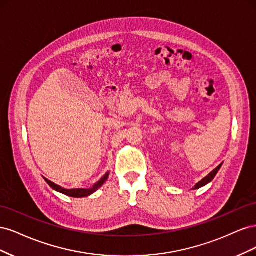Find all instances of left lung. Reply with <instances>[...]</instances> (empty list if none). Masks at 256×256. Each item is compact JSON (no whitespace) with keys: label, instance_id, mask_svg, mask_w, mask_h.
<instances>
[{"label":"left lung","instance_id":"1","mask_svg":"<svg viewBox=\"0 0 256 256\" xmlns=\"http://www.w3.org/2000/svg\"><path fill=\"white\" fill-rule=\"evenodd\" d=\"M221 166H222V164H219L218 166H216V168L214 170V171H212V172H210V173H209V174H208L206 177H204L202 180L198 182V184H196L194 186V187H193L192 189H193V190H194V189H200V188L204 187V186H206L207 184L210 182L214 180V176L216 175V173H218V171H219V170H220Z\"/></svg>","mask_w":256,"mask_h":256}]
</instances>
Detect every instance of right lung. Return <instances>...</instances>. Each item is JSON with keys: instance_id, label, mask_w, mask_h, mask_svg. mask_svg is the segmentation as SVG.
Here are the masks:
<instances>
[{"instance_id": "1", "label": "right lung", "mask_w": 256, "mask_h": 256, "mask_svg": "<svg viewBox=\"0 0 256 256\" xmlns=\"http://www.w3.org/2000/svg\"><path fill=\"white\" fill-rule=\"evenodd\" d=\"M108 177H109V172H108L102 180H100L99 182H97L94 186H92V188H90V189H82V188H80V189H65V188H63V187H60V186H58V184H54V182H52L51 180H47V178H44V180H46V182H47L50 187L53 189V190H56V191H58V192H60V193H63V194H65V196H72V198H85V196H90V194H92V193L94 192H96L100 187H102V186L106 182V180H108Z\"/></svg>"}]
</instances>
